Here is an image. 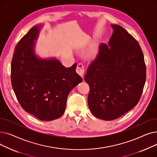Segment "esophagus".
Segmentation results:
<instances>
[{
    "label": "esophagus",
    "mask_w": 157,
    "mask_h": 157,
    "mask_svg": "<svg viewBox=\"0 0 157 157\" xmlns=\"http://www.w3.org/2000/svg\"><path fill=\"white\" fill-rule=\"evenodd\" d=\"M76 72L79 74V75L83 78V74L85 73V69H84V66L81 63H79L77 65V67H76Z\"/></svg>",
    "instance_id": "34e87169"
}]
</instances>
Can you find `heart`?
Here are the masks:
<instances>
[{
  "label": "heart",
  "instance_id": "b5f03b06",
  "mask_svg": "<svg viewBox=\"0 0 157 157\" xmlns=\"http://www.w3.org/2000/svg\"><path fill=\"white\" fill-rule=\"evenodd\" d=\"M95 53H96L95 49H93L90 52L89 55H90V56H95Z\"/></svg>",
  "mask_w": 157,
  "mask_h": 157
}]
</instances>
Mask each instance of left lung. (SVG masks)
Instances as JSON below:
<instances>
[{"label": "left lung", "instance_id": "1", "mask_svg": "<svg viewBox=\"0 0 157 157\" xmlns=\"http://www.w3.org/2000/svg\"><path fill=\"white\" fill-rule=\"evenodd\" d=\"M111 26L113 32L108 45L100 44L85 76L90 86V110L104 120L117 119L137 105L146 76L144 55L137 41L122 27Z\"/></svg>", "mask_w": 157, "mask_h": 157}]
</instances>
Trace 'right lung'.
Instances as JSON below:
<instances>
[{
  "label": "right lung",
  "mask_w": 157,
  "mask_h": 157,
  "mask_svg": "<svg viewBox=\"0 0 157 157\" xmlns=\"http://www.w3.org/2000/svg\"><path fill=\"white\" fill-rule=\"evenodd\" d=\"M43 25H36L16 45L11 62V84L26 112L43 121L61 117L68 95L83 81L77 64L66 68L55 58L41 59L35 52L36 40Z\"/></svg>",
  "instance_id": "right-lung-1"
}]
</instances>
